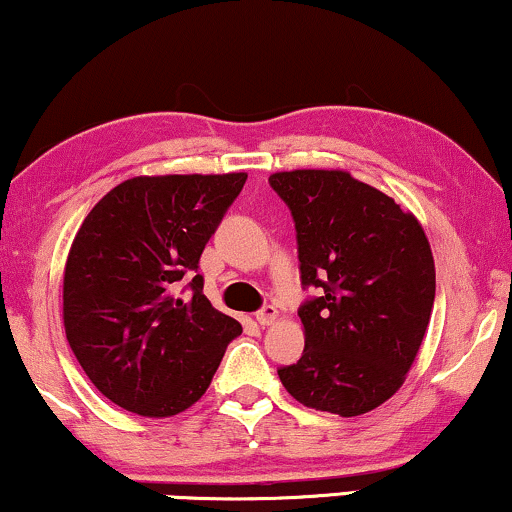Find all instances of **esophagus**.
<instances>
[{"mask_svg":"<svg viewBox=\"0 0 512 512\" xmlns=\"http://www.w3.org/2000/svg\"><path fill=\"white\" fill-rule=\"evenodd\" d=\"M275 318H277V308L270 306V304L263 306L261 311H256V320H258V323H261V325H273Z\"/></svg>","mask_w":512,"mask_h":512,"instance_id":"esophagus-1","label":"esophagus"}]
</instances>
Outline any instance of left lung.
<instances>
[{
	"mask_svg": "<svg viewBox=\"0 0 512 512\" xmlns=\"http://www.w3.org/2000/svg\"><path fill=\"white\" fill-rule=\"evenodd\" d=\"M292 211L306 299V349L277 370L308 408L342 418L396 394L434 306V258L418 220L344 170H289L268 178Z\"/></svg>",
	"mask_w": 512,
	"mask_h": 512,
	"instance_id": "left-lung-1",
	"label": "left lung"
}]
</instances>
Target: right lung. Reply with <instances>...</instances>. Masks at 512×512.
Segmentation results:
<instances>
[{
  "label": "right lung",
  "instance_id": "obj_1",
  "mask_svg": "<svg viewBox=\"0 0 512 512\" xmlns=\"http://www.w3.org/2000/svg\"><path fill=\"white\" fill-rule=\"evenodd\" d=\"M244 182V173L132 178L82 220L63 273V325L85 375L116 406L182 413L242 334L204 296L199 258ZM182 276L187 297L177 294Z\"/></svg>",
  "mask_w": 512,
  "mask_h": 512
}]
</instances>
